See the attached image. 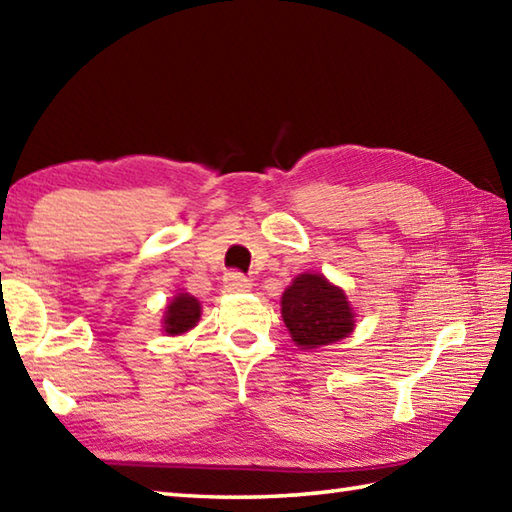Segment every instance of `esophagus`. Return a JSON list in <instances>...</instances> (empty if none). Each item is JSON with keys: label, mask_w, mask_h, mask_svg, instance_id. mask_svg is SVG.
<instances>
[{"label": "esophagus", "mask_w": 512, "mask_h": 512, "mask_svg": "<svg viewBox=\"0 0 512 512\" xmlns=\"http://www.w3.org/2000/svg\"><path fill=\"white\" fill-rule=\"evenodd\" d=\"M224 288L226 290H248L250 288V279H246L242 273H237V270H228L224 275Z\"/></svg>", "instance_id": "1"}]
</instances>
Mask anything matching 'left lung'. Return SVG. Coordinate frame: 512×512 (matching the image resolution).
<instances>
[{"instance_id":"1","label":"left lung","mask_w":512,"mask_h":512,"mask_svg":"<svg viewBox=\"0 0 512 512\" xmlns=\"http://www.w3.org/2000/svg\"><path fill=\"white\" fill-rule=\"evenodd\" d=\"M281 314L292 341L312 350L345 339L354 330V312L343 290L323 275H299L281 297Z\"/></svg>"}]
</instances>
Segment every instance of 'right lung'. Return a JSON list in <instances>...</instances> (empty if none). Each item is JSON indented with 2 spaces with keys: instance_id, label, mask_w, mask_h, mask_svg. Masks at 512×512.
Masks as SVG:
<instances>
[{
  "instance_id": "right-lung-1",
  "label": "right lung",
  "mask_w": 512,
  "mask_h": 512,
  "mask_svg": "<svg viewBox=\"0 0 512 512\" xmlns=\"http://www.w3.org/2000/svg\"><path fill=\"white\" fill-rule=\"evenodd\" d=\"M200 319V303L195 297L187 295V292H180V295L173 299L167 306L165 314V332L167 334H182L191 330Z\"/></svg>"
}]
</instances>
